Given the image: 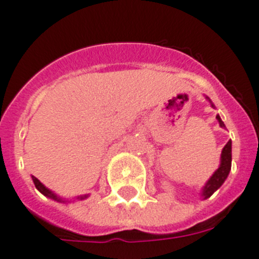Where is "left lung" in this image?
Listing matches in <instances>:
<instances>
[{"label": "left lung", "instance_id": "1", "mask_svg": "<svg viewBox=\"0 0 259 259\" xmlns=\"http://www.w3.org/2000/svg\"><path fill=\"white\" fill-rule=\"evenodd\" d=\"M210 103L212 108H214V105L212 104V101L209 100V97H205ZM217 121L220 123L221 127H225L224 122L221 121L220 116L217 114L216 116ZM230 167H232V141H228V143L224 146L223 151H221V158H220V166L217 168L216 171L213 172V175L208 179V182L205 183V186L203 187V190H201V197L203 200L208 199L216 192L219 188L224 184V182L227 180L228 175L230 172Z\"/></svg>", "mask_w": 259, "mask_h": 259}]
</instances>
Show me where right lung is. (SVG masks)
<instances>
[{
  "label": "right lung",
  "instance_id": "obj_1",
  "mask_svg": "<svg viewBox=\"0 0 259 259\" xmlns=\"http://www.w3.org/2000/svg\"><path fill=\"white\" fill-rule=\"evenodd\" d=\"M31 178H32V182H34V184H35L36 190L42 193V195H45V196L50 197V199H52V200H55V201H58V203H71V201H72V200H68V199L66 200V199H63V197L58 196L56 193H54L51 190H49V188H47L45 184L40 183V182H39L35 177H31ZM88 196L89 195H80V196H76L75 199L76 200H85Z\"/></svg>",
  "mask_w": 259,
  "mask_h": 259
}]
</instances>
